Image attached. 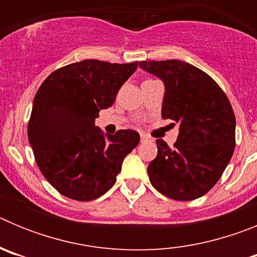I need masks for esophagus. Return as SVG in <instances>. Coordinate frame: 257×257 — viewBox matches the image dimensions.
Segmentation results:
<instances>
[{"instance_id": "34e87169", "label": "esophagus", "mask_w": 257, "mask_h": 257, "mask_svg": "<svg viewBox=\"0 0 257 257\" xmlns=\"http://www.w3.org/2000/svg\"><path fill=\"white\" fill-rule=\"evenodd\" d=\"M140 142H142V143L149 142V138L147 135H144V134H142V135H140Z\"/></svg>"}]
</instances>
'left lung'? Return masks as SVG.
Wrapping results in <instances>:
<instances>
[{"instance_id":"1","label":"left lung","mask_w":257,"mask_h":257,"mask_svg":"<svg viewBox=\"0 0 257 257\" xmlns=\"http://www.w3.org/2000/svg\"><path fill=\"white\" fill-rule=\"evenodd\" d=\"M139 67L162 81V118L179 124L174 148L156 140L151 184L176 201L205 196L234 152L235 117L228 97L207 73L185 61H140Z\"/></svg>"}]
</instances>
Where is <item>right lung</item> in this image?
<instances>
[{
	"mask_svg": "<svg viewBox=\"0 0 257 257\" xmlns=\"http://www.w3.org/2000/svg\"><path fill=\"white\" fill-rule=\"evenodd\" d=\"M138 68L82 60L52 72L38 88L28 123L36 162L59 193L76 201L99 198L114 185L124 157L139 144L134 130L104 135L95 118L112 106Z\"/></svg>",
	"mask_w": 257,
	"mask_h": 257,
	"instance_id": "right-lung-1",
	"label": "right lung"
}]
</instances>
